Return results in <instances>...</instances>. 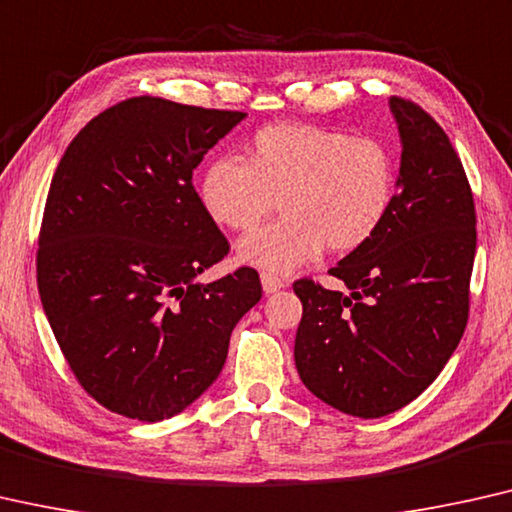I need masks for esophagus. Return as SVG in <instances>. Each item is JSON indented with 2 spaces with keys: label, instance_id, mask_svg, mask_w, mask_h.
Wrapping results in <instances>:
<instances>
[{
  "label": "esophagus",
  "instance_id": "obj_1",
  "mask_svg": "<svg viewBox=\"0 0 512 512\" xmlns=\"http://www.w3.org/2000/svg\"><path fill=\"white\" fill-rule=\"evenodd\" d=\"M259 278H262V287L266 294H276L278 289L285 287V282H282L278 276H271V273H262Z\"/></svg>",
  "mask_w": 512,
  "mask_h": 512
}]
</instances>
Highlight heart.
Masks as SVG:
<instances>
[{
  "label": "heart",
  "instance_id": "obj_1",
  "mask_svg": "<svg viewBox=\"0 0 512 512\" xmlns=\"http://www.w3.org/2000/svg\"><path fill=\"white\" fill-rule=\"evenodd\" d=\"M218 225L250 232L280 204L285 218L239 243V262L285 276L329 246L354 253L372 241L395 197V165L384 144L310 124L257 131L246 163L218 158L200 183Z\"/></svg>",
  "mask_w": 512,
  "mask_h": 512
}]
</instances>
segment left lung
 <instances>
[{
  "instance_id": "1",
  "label": "left lung",
  "mask_w": 512,
  "mask_h": 512,
  "mask_svg": "<svg viewBox=\"0 0 512 512\" xmlns=\"http://www.w3.org/2000/svg\"><path fill=\"white\" fill-rule=\"evenodd\" d=\"M388 108L400 174L381 230L329 271L349 292L294 282L299 377L356 418L393 414L439 377L467 326L476 255L474 195L444 128L402 98Z\"/></svg>"
}]
</instances>
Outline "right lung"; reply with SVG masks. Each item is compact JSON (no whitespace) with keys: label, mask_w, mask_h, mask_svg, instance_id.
<instances>
[{"label":"right lung","mask_w":512,"mask_h":512,"mask_svg":"<svg viewBox=\"0 0 512 512\" xmlns=\"http://www.w3.org/2000/svg\"><path fill=\"white\" fill-rule=\"evenodd\" d=\"M246 119L137 96L91 119L61 156L38 239V294L73 375L110 411L158 423L218 379L262 299L255 269L197 276L227 239L193 188L207 151Z\"/></svg>","instance_id":"right-lung-1"}]
</instances>
